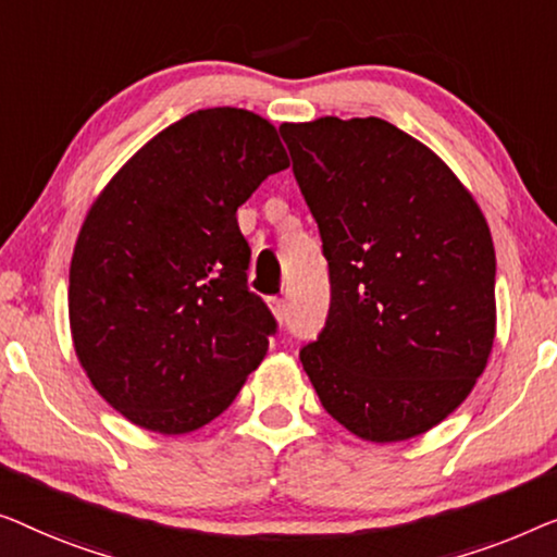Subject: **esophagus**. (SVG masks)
I'll use <instances>...</instances> for the list:
<instances>
[{"label":"esophagus","mask_w":557,"mask_h":557,"mask_svg":"<svg viewBox=\"0 0 557 557\" xmlns=\"http://www.w3.org/2000/svg\"><path fill=\"white\" fill-rule=\"evenodd\" d=\"M270 308H272V312H275V318L280 320V323L287 318V300H285V297H270Z\"/></svg>","instance_id":"obj_1"}]
</instances>
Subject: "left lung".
I'll use <instances>...</instances> for the list:
<instances>
[{"label":"left lung","instance_id":"8db88e82","mask_svg":"<svg viewBox=\"0 0 557 557\" xmlns=\"http://www.w3.org/2000/svg\"><path fill=\"white\" fill-rule=\"evenodd\" d=\"M331 275L318 341L300 348L320 404L368 442L449 417L495 341V247L449 166L381 119L280 125Z\"/></svg>","mask_w":557,"mask_h":557}]
</instances>
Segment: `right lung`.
Returning a JSON list of instances; mask_svg holds the SVG:
<instances>
[{"instance_id":"right-lung-1","label":"right lung","mask_w":557,"mask_h":557,"mask_svg":"<svg viewBox=\"0 0 557 557\" xmlns=\"http://www.w3.org/2000/svg\"><path fill=\"white\" fill-rule=\"evenodd\" d=\"M275 125L207 108L148 140L92 203L70 262V331L133 424L194 432L237 398L277 320L247 285L237 209L287 169Z\"/></svg>"}]
</instances>
